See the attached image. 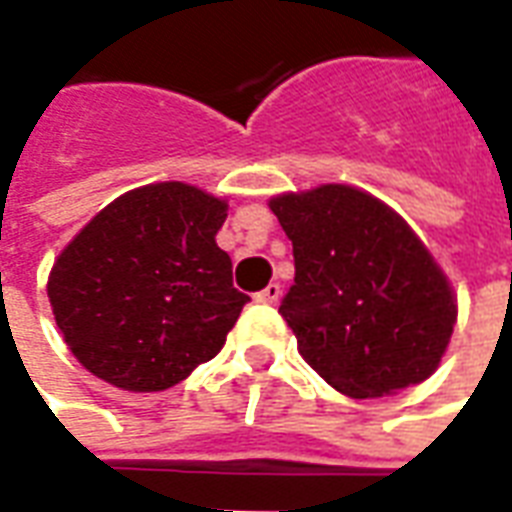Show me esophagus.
<instances>
[{"instance_id":"obj_1","label":"esophagus","mask_w":512,"mask_h":512,"mask_svg":"<svg viewBox=\"0 0 512 512\" xmlns=\"http://www.w3.org/2000/svg\"><path fill=\"white\" fill-rule=\"evenodd\" d=\"M255 299L260 301V304H277V301L282 299V285H279V282H271L268 288L255 293Z\"/></svg>"}]
</instances>
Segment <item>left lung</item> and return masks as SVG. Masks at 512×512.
I'll list each match as a JSON object with an SVG mask.
<instances>
[{
  "label": "left lung",
  "mask_w": 512,
  "mask_h": 512,
  "mask_svg": "<svg viewBox=\"0 0 512 512\" xmlns=\"http://www.w3.org/2000/svg\"><path fill=\"white\" fill-rule=\"evenodd\" d=\"M268 208L293 241L296 277L279 312L304 362L359 400L433 376L458 304L406 219L345 183L277 194Z\"/></svg>",
  "instance_id": "obj_1"
}]
</instances>
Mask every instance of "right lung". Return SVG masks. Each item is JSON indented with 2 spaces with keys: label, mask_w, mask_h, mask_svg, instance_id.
I'll list each match as a JSON object with an SVG mask.
<instances>
[{
  "label": "right lung",
  "mask_w": 512,
  "mask_h": 512,
  "mask_svg": "<svg viewBox=\"0 0 512 512\" xmlns=\"http://www.w3.org/2000/svg\"><path fill=\"white\" fill-rule=\"evenodd\" d=\"M227 202L167 180L109 202L54 260L49 301L71 354L101 381L161 392L222 351L249 301L216 246Z\"/></svg>",
  "instance_id": "right-lung-1"
}]
</instances>
